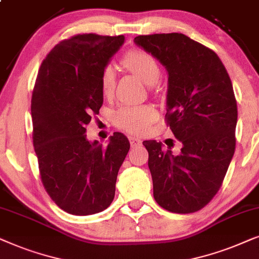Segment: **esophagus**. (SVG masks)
Segmentation results:
<instances>
[{"label": "esophagus", "instance_id": "34e87169", "mask_svg": "<svg viewBox=\"0 0 259 259\" xmlns=\"http://www.w3.org/2000/svg\"><path fill=\"white\" fill-rule=\"evenodd\" d=\"M129 141H130V144H132V147H135V146H139V144L142 143V141L140 139H137L135 136H129Z\"/></svg>", "mask_w": 259, "mask_h": 259}]
</instances>
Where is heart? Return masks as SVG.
Listing matches in <instances>:
<instances>
[{"label":"heart","mask_w":259,"mask_h":259,"mask_svg":"<svg viewBox=\"0 0 259 259\" xmlns=\"http://www.w3.org/2000/svg\"><path fill=\"white\" fill-rule=\"evenodd\" d=\"M122 65L140 77L148 85L160 80L161 67L153 55L144 51L134 50L123 55ZM101 88L104 96H111L116 88V72L112 66H105L102 72ZM157 118V111L151 105H124L115 113V123L127 133L142 134Z\"/></svg>","instance_id":"1"}]
</instances>
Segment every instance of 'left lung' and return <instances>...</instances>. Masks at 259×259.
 <instances>
[{
    "instance_id": "8db88e82",
    "label": "left lung",
    "mask_w": 259,
    "mask_h": 259,
    "mask_svg": "<svg viewBox=\"0 0 259 259\" xmlns=\"http://www.w3.org/2000/svg\"><path fill=\"white\" fill-rule=\"evenodd\" d=\"M135 44L168 72L167 124L181 153L144 141L154 198L173 213H193L213 199L236 148L237 102L225 66L215 52L181 33L135 37Z\"/></svg>"
}]
</instances>
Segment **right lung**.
I'll list each match as a JSON object with an SVG mask.
<instances>
[{"instance_id": "1", "label": "right lung", "mask_w": 259, "mask_h": 259, "mask_svg": "<svg viewBox=\"0 0 259 259\" xmlns=\"http://www.w3.org/2000/svg\"><path fill=\"white\" fill-rule=\"evenodd\" d=\"M123 44V35L78 34L55 45L37 73L30 106L34 150L45 189L70 214L109 207L130 149L120 133L106 147L85 135L103 105L102 72Z\"/></svg>"}]
</instances>
